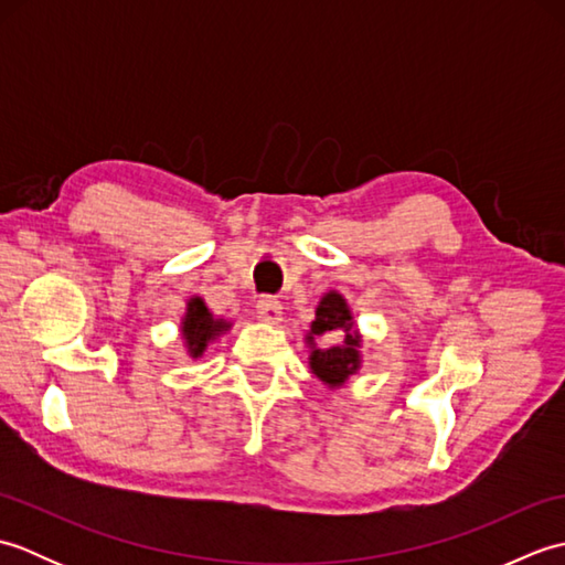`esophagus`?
I'll use <instances>...</instances> for the list:
<instances>
[{"label": "esophagus", "mask_w": 565, "mask_h": 565, "mask_svg": "<svg viewBox=\"0 0 565 565\" xmlns=\"http://www.w3.org/2000/svg\"><path fill=\"white\" fill-rule=\"evenodd\" d=\"M257 313L264 322H279L281 320V303L274 296H262L257 301Z\"/></svg>", "instance_id": "1"}]
</instances>
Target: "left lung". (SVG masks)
I'll return each mask as SVG.
<instances>
[{
    "label": "left lung",
    "instance_id": "left-lung-1",
    "mask_svg": "<svg viewBox=\"0 0 565 565\" xmlns=\"http://www.w3.org/2000/svg\"><path fill=\"white\" fill-rule=\"evenodd\" d=\"M322 341L326 348L317 342ZM310 347V371L326 383L328 388L344 386L350 376L362 369V334L354 328V316L347 298L338 291H328L316 308V320L310 322L306 334Z\"/></svg>",
    "mask_w": 565,
    "mask_h": 565
}]
</instances>
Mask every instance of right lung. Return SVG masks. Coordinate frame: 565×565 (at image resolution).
Returning a JSON list of instances; mask_svg holds the SVG:
<instances>
[{
    "instance_id": "add662e5",
    "label": "right lung",
    "mask_w": 565,
    "mask_h": 565,
    "mask_svg": "<svg viewBox=\"0 0 565 565\" xmlns=\"http://www.w3.org/2000/svg\"><path fill=\"white\" fill-rule=\"evenodd\" d=\"M231 328H233V322L215 318L209 310V306L203 303V298L194 296L186 301V313L182 318V338H184L186 354L191 359L203 356L206 347L218 338H223V334Z\"/></svg>"
}]
</instances>
